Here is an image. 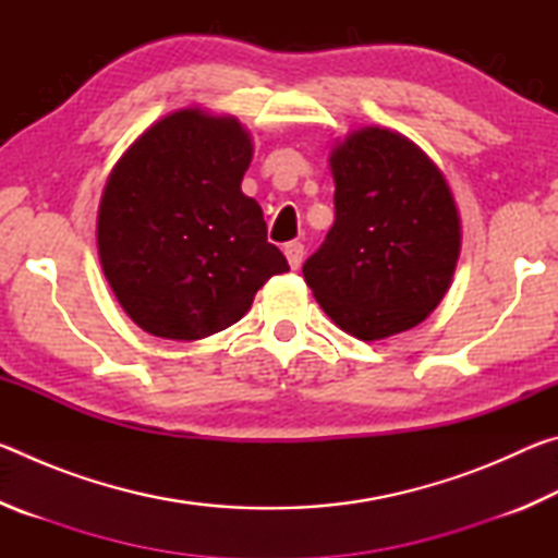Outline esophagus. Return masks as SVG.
I'll list each match as a JSON object with an SVG mask.
<instances>
[{
	"instance_id": "34e87169",
	"label": "esophagus",
	"mask_w": 558,
	"mask_h": 558,
	"mask_svg": "<svg viewBox=\"0 0 558 558\" xmlns=\"http://www.w3.org/2000/svg\"><path fill=\"white\" fill-rule=\"evenodd\" d=\"M286 258L290 263V268H300L302 266V258H305V245H302L300 241H290L286 243Z\"/></svg>"
}]
</instances>
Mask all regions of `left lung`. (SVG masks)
Returning a JSON list of instances; mask_svg holds the SVG:
<instances>
[{
    "label": "left lung",
    "instance_id": "left-lung-1",
    "mask_svg": "<svg viewBox=\"0 0 558 558\" xmlns=\"http://www.w3.org/2000/svg\"><path fill=\"white\" fill-rule=\"evenodd\" d=\"M335 223L302 276L337 327L374 342L423 323L460 256V216L433 159L409 137L362 128L329 155Z\"/></svg>",
    "mask_w": 558,
    "mask_h": 558
}]
</instances>
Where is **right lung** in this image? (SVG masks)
I'll return each mask as SVG.
<instances>
[{
    "mask_svg": "<svg viewBox=\"0 0 558 558\" xmlns=\"http://www.w3.org/2000/svg\"><path fill=\"white\" fill-rule=\"evenodd\" d=\"M251 135L199 108L169 112L118 159L98 209V256L145 332L194 342L248 313L290 270L256 199L241 192Z\"/></svg>",
    "mask_w": 558,
    "mask_h": 558,
    "instance_id": "add662e5",
    "label": "right lung"
}]
</instances>
